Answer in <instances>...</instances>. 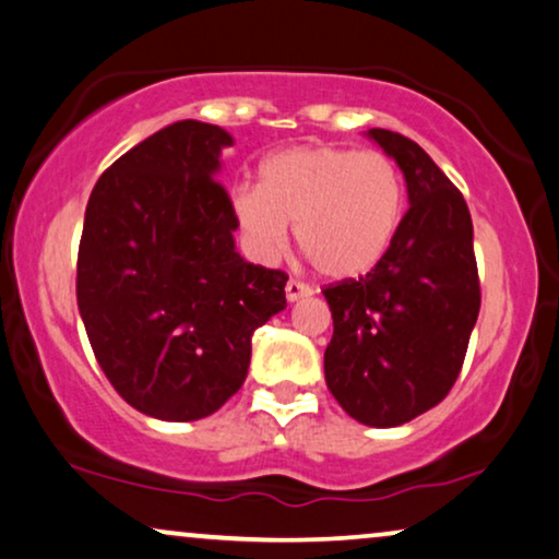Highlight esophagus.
<instances>
[{
  "label": "esophagus",
  "instance_id": "esophagus-1",
  "mask_svg": "<svg viewBox=\"0 0 559 559\" xmlns=\"http://www.w3.org/2000/svg\"><path fill=\"white\" fill-rule=\"evenodd\" d=\"M314 292H311V286H307V284H301V281H288L286 284V299L288 301H299V299H307V296H311Z\"/></svg>",
  "mask_w": 559,
  "mask_h": 559
}]
</instances>
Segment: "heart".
<instances>
[{"instance_id":"obj_1","label":"heart","mask_w":559,"mask_h":559,"mask_svg":"<svg viewBox=\"0 0 559 559\" xmlns=\"http://www.w3.org/2000/svg\"><path fill=\"white\" fill-rule=\"evenodd\" d=\"M406 189L389 155L296 145L267 155L260 186H237L233 214L258 260L296 242L326 278L347 281L381 263L404 219Z\"/></svg>"}]
</instances>
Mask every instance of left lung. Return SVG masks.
Segmentation results:
<instances>
[{"instance_id":"1","label":"left lung","mask_w":559,"mask_h":559,"mask_svg":"<svg viewBox=\"0 0 559 559\" xmlns=\"http://www.w3.org/2000/svg\"><path fill=\"white\" fill-rule=\"evenodd\" d=\"M366 135L396 160L408 212L373 271L324 288L334 332L326 389L368 427H399L448 396L480 311L473 219L440 166L391 130Z\"/></svg>"}]
</instances>
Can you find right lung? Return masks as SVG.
Instances as JSON below:
<instances>
[{
	"label": "right lung",
	"mask_w": 559,
	"mask_h": 559,
	"mask_svg": "<svg viewBox=\"0 0 559 559\" xmlns=\"http://www.w3.org/2000/svg\"><path fill=\"white\" fill-rule=\"evenodd\" d=\"M235 140L181 119L104 170L86 204L76 299L104 376L160 421L217 412L248 378L252 332L286 309L284 271L235 250L217 181Z\"/></svg>",
	"instance_id": "add662e5"
}]
</instances>
